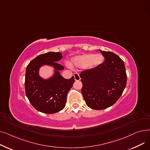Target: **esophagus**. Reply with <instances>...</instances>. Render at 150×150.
<instances>
[{"instance_id":"34e87169","label":"esophagus","mask_w":150,"mask_h":150,"mask_svg":"<svg viewBox=\"0 0 150 150\" xmlns=\"http://www.w3.org/2000/svg\"><path fill=\"white\" fill-rule=\"evenodd\" d=\"M74 76L75 81H80L81 80V78H80V75H79V74H78L75 73L74 74Z\"/></svg>"}]
</instances>
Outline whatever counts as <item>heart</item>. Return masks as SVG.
<instances>
[{"label": "heart", "mask_w": 150, "mask_h": 150, "mask_svg": "<svg viewBox=\"0 0 150 150\" xmlns=\"http://www.w3.org/2000/svg\"><path fill=\"white\" fill-rule=\"evenodd\" d=\"M104 57L101 54H83L74 57L70 65L77 68H95L103 62Z\"/></svg>", "instance_id": "heart-1"}]
</instances>
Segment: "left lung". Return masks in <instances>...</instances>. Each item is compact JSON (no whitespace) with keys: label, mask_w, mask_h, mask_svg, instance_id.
<instances>
[{"label":"left lung","mask_w":150,"mask_h":150,"mask_svg":"<svg viewBox=\"0 0 150 150\" xmlns=\"http://www.w3.org/2000/svg\"><path fill=\"white\" fill-rule=\"evenodd\" d=\"M100 51L105 58L103 63L80 75L83 98L88 106L96 110L112 106L122 96L127 81L123 60L111 52Z\"/></svg>","instance_id":"8db88e82"}]
</instances>
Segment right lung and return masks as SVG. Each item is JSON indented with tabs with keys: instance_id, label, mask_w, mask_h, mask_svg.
<instances>
[{
	"instance_id": "obj_1",
	"label": "right lung",
	"mask_w": 150,
	"mask_h": 150,
	"mask_svg": "<svg viewBox=\"0 0 150 150\" xmlns=\"http://www.w3.org/2000/svg\"><path fill=\"white\" fill-rule=\"evenodd\" d=\"M62 58L60 52H49L38 55L26 68L25 90L30 103L37 111L54 114L64 109L67 95L75 82L74 76L63 78L60 71L64 69L58 61ZM47 65L54 69L53 74L44 79L39 75V70Z\"/></svg>"
}]
</instances>
